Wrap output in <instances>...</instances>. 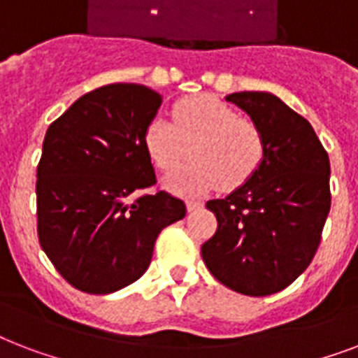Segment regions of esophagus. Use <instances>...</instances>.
Listing matches in <instances>:
<instances>
[{
  "label": "esophagus",
  "instance_id": "1",
  "mask_svg": "<svg viewBox=\"0 0 358 358\" xmlns=\"http://www.w3.org/2000/svg\"><path fill=\"white\" fill-rule=\"evenodd\" d=\"M201 201H198V199H187V209L188 210H194V209H199L201 207Z\"/></svg>",
  "mask_w": 358,
  "mask_h": 358
}]
</instances>
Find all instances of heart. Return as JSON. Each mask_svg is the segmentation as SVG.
<instances>
[{"label": "heart", "mask_w": 358, "mask_h": 358, "mask_svg": "<svg viewBox=\"0 0 358 358\" xmlns=\"http://www.w3.org/2000/svg\"><path fill=\"white\" fill-rule=\"evenodd\" d=\"M143 148L160 171L175 169L193 151L194 163L166 177L173 192H207L218 185L234 190L262 166L265 134L254 119L239 115L217 96L194 95L173 104L171 121H149Z\"/></svg>", "instance_id": "b5f03b06"}]
</instances>
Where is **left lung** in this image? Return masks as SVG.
Listing matches in <instances>:
<instances>
[{
	"label": "left lung",
	"instance_id": "1",
	"mask_svg": "<svg viewBox=\"0 0 358 358\" xmlns=\"http://www.w3.org/2000/svg\"><path fill=\"white\" fill-rule=\"evenodd\" d=\"M226 101L262 127L265 159L228 198L207 201L218 226L201 245V257L220 284L265 297L287 287L314 259L331 210V164L312 124L278 96L241 91Z\"/></svg>",
	"mask_w": 358,
	"mask_h": 358
}]
</instances>
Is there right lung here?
Here are the masks:
<instances>
[{
    "instance_id": "1",
    "label": "right lung",
    "mask_w": 358,
    "mask_h": 358,
    "mask_svg": "<svg viewBox=\"0 0 358 358\" xmlns=\"http://www.w3.org/2000/svg\"><path fill=\"white\" fill-rule=\"evenodd\" d=\"M160 102L145 85L108 84L46 130L35 187L38 243L80 292L106 295L136 282L160 231L187 215L181 198L157 188L143 148Z\"/></svg>"
}]
</instances>
